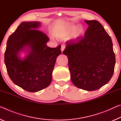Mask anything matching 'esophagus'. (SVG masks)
<instances>
[{
    "mask_svg": "<svg viewBox=\"0 0 121 121\" xmlns=\"http://www.w3.org/2000/svg\"><path fill=\"white\" fill-rule=\"evenodd\" d=\"M65 48V46L64 45H62V46H61V52H62V53L63 52V51H64Z\"/></svg>",
    "mask_w": 121,
    "mask_h": 121,
    "instance_id": "1",
    "label": "esophagus"
}]
</instances>
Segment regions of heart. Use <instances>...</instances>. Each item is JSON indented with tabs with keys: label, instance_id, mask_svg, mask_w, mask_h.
<instances>
[{
	"label": "heart",
	"instance_id": "heart-1",
	"mask_svg": "<svg viewBox=\"0 0 121 121\" xmlns=\"http://www.w3.org/2000/svg\"><path fill=\"white\" fill-rule=\"evenodd\" d=\"M85 33V29L82 26L73 24H67L56 28L54 31V34L57 38L66 39L73 35L74 39H78L82 37Z\"/></svg>",
	"mask_w": 121,
	"mask_h": 121
}]
</instances>
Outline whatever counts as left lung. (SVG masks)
<instances>
[{
	"label": "left lung",
	"instance_id": "1",
	"mask_svg": "<svg viewBox=\"0 0 121 121\" xmlns=\"http://www.w3.org/2000/svg\"><path fill=\"white\" fill-rule=\"evenodd\" d=\"M88 27L83 37L66 43L70 78L76 87L87 91L99 89L114 74L115 55L110 36L97 20H85Z\"/></svg>",
	"mask_w": 121,
	"mask_h": 121
}]
</instances>
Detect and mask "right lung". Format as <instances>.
I'll return each instance as SVG.
<instances>
[{
  "instance_id": "right-lung-1",
  "label": "right lung",
  "mask_w": 121,
  "mask_h": 121,
  "mask_svg": "<svg viewBox=\"0 0 121 121\" xmlns=\"http://www.w3.org/2000/svg\"><path fill=\"white\" fill-rule=\"evenodd\" d=\"M39 22H23L9 36L4 61L9 77L15 85L29 92H37L47 87L52 80V72L61 46L47 47L49 39L37 30ZM26 55L21 58L20 53Z\"/></svg>"
}]
</instances>
